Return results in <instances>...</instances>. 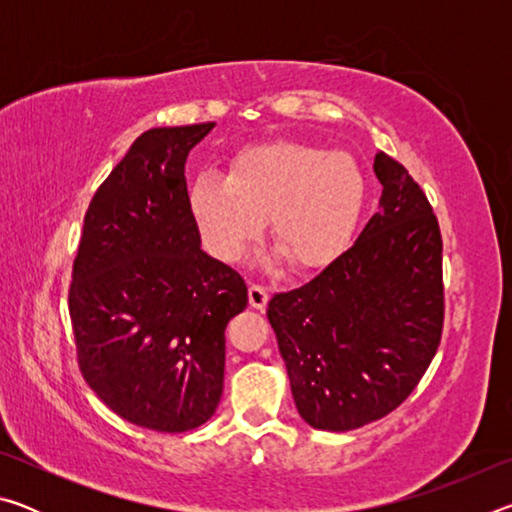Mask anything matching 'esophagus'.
I'll return each instance as SVG.
<instances>
[{
  "instance_id": "1",
  "label": "esophagus",
  "mask_w": 512,
  "mask_h": 512,
  "mask_svg": "<svg viewBox=\"0 0 512 512\" xmlns=\"http://www.w3.org/2000/svg\"><path fill=\"white\" fill-rule=\"evenodd\" d=\"M248 300H250V307L264 309L266 302H268V289L262 287V284H250V287H248Z\"/></svg>"
}]
</instances>
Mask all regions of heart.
<instances>
[{"mask_svg":"<svg viewBox=\"0 0 512 512\" xmlns=\"http://www.w3.org/2000/svg\"><path fill=\"white\" fill-rule=\"evenodd\" d=\"M366 201V178L352 155L300 142L248 146L228 176L203 173L189 187V210L205 248L237 262L264 230L298 271L332 262L352 237Z\"/></svg>","mask_w":512,"mask_h":512,"instance_id":"obj_1","label":"heart"}]
</instances>
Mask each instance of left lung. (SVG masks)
<instances>
[{"label": "left lung", "mask_w": 512, "mask_h": 512, "mask_svg": "<svg viewBox=\"0 0 512 512\" xmlns=\"http://www.w3.org/2000/svg\"><path fill=\"white\" fill-rule=\"evenodd\" d=\"M379 210L314 280L268 300L302 420L350 431L413 393L443 336V239L400 162L375 155Z\"/></svg>", "instance_id": "left-lung-1"}]
</instances>
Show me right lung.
I'll list each match as a JSON object with an SVG mask.
<instances>
[{"instance_id": "right-lung-1", "label": "right lung", "mask_w": 512, "mask_h": 512, "mask_svg": "<svg viewBox=\"0 0 512 512\" xmlns=\"http://www.w3.org/2000/svg\"><path fill=\"white\" fill-rule=\"evenodd\" d=\"M214 128H151L85 212L69 287L79 368L121 418L164 433L201 427L223 393L225 325L248 305L244 277L203 253L185 180Z\"/></svg>"}]
</instances>
